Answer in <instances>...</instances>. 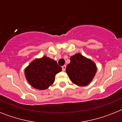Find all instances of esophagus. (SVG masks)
I'll list each match as a JSON object with an SVG mask.
<instances>
[{
    "label": "esophagus",
    "instance_id": "1",
    "mask_svg": "<svg viewBox=\"0 0 122 122\" xmlns=\"http://www.w3.org/2000/svg\"><path fill=\"white\" fill-rule=\"evenodd\" d=\"M66 65H64V66H62V69H63V71H64L66 70Z\"/></svg>",
    "mask_w": 122,
    "mask_h": 122
}]
</instances>
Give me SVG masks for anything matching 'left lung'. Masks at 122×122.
I'll list each match as a JSON object with an SVG mask.
<instances>
[{
  "instance_id": "left-lung-1",
  "label": "left lung",
  "mask_w": 122,
  "mask_h": 122,
  "mask_svg": "<svg viewBox=\"0 0 122 122\" xmlns=\"http://www.w3.org/2000/svg\"><path fill=\"white\" fill-rule=\"evenodd\" d=\"M66 71L74 84L79 86H86L92 80L97 67L94 62L79 53L70 58Z\"/></svg>"
}]
</instances>
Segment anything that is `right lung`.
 <instances>
[{
    "instance_id": "1",
    "label": "right lung",
    "mask_w": 122,
    "mask_h": 122,
    "mask_svg": "<svg viewBox=\"0 0 122 122\" xmlns=\"http://www.w3.org/2000/svg\"><path fill=\"white\" fill-rule=\"evenodd\" d=\"M62 68L56 61L46 56L35 59L25 69L26 80L33 87L46 89L55 81V76Z\"/></svg>"
}]
</instances>
